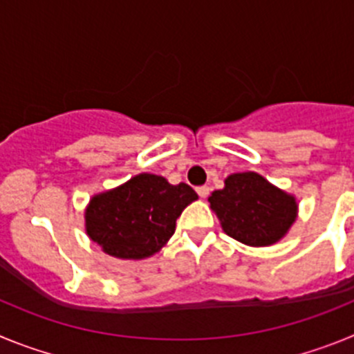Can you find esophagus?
<instances>
[{
  "label": "esophagus",
  "instance_id": "1",
  "mask_svg": "<svg viewBox=\"0 0 354 354\" xmlns=\"http://www.w3.org/2000/svg\"><path fill=\"white\" fill-rule=\"evenodd\" d=\"M209 192H211V189H209V186H198V187H196V193H198L200 198H207Z\"/></svg>",
  "mask_w": 354,
  "mask_h": 354
}]
</instances>
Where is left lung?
Masks as SVG:
<instances>
[{
    "mask_svg": "<svg viewBox=\"0 0 354 354\" xmlns=\"http://www.w3.org/2000/svg\"><path fill=\"white\" fill-rule=\"evenodd\" d=\"M209 202L225 232L250 246H268L282 239L298 209L294 196L253 171L227 177L223 189L212 193Z\"/></svg>",
    "mask_w": 354,
    "mask_h": 354,
    "instance_id": "8db88e82",
    "label": "left lung"
}]
</instances>
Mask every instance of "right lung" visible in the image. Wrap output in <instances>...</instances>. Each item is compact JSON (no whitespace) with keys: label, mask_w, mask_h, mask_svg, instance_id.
Masks as SVG:
<instances>
[{"label":"right lung","mask_w":354,"mask_h":354,"mask_svg":"<svg viewBox=\"0 0 354 354\" xmlns=\"http://www.w3.org/2000/svg\"><path fill=\"white\" fill-rule=\"evenodd\" d=\"M196 198L187 184L174 186L159 175L140 174L90 200L86 232L113 257H149L174 236L177 218Z\"/></svg>","instance_id":"obj_1"}]
</instances>
